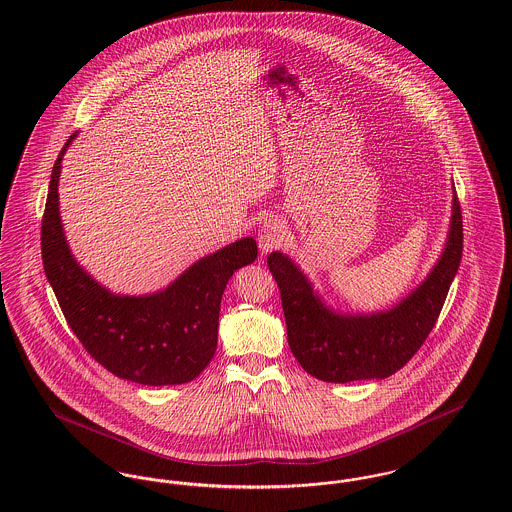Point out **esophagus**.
<instances>
[{
  "label": "esophagus",
  "mask_w": 512,
  "mask_h": 512,
  "mask_svg": "<svg viewBox=\"0 0 512 512\" xmlns=\"http://www.w3.org/2000/svg\"><path fill=\"white\" fill-rule=\"evenodd\" d=\"M288 238V230L286 224L280 219H267L261 224V230L257 234V242H259V249L263 253H268L272 249L282 247Z\"/></svg>",
  "instance_id": "esophagus-1"
}]
</instances>
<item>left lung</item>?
Here are the masks:
<instances>
[{
    "label": "left lung",
    "mask_w": 512,
    "mask_h": 512,
    "mask_svg": "<svg viewBox=\"0 0 512 512\" xmlns=\"http://www.w3.org/2000/svg\"><path fill=\"white\" fill-rule=\"evenodd\" d=\"M463 257V215L457 192L447 244L426 280L395 307L372 315H340L280 251L267 259L282 297L293 357L322 382L388 378L407 365L432 332Z\"/></svg>",
    "instance_id": "obj_1"
}]
</instances>
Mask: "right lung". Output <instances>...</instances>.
Instances as JSON below:
<instances>
[{
    "label": "right lung",
    "instance_id": "1",
    "mask_svg": "<svg viewBox=\"0 0 512 512\" xmlns=\"http://www.w3.org/2000/svg\"><path fill=\"white\" fill-rule=\"evenodd\" d=\"M61 149L49 180L42 219V259L49 284L74 336L111 374L144 384L174 386L197 378L217 351L220 299L230 276L257 259L242 238L199 259L163 292L115 295L74 261L59 217Z\"/></svg>",
    "mask_w": 512,
    "mask_h": 512
}]
</instances>
